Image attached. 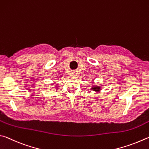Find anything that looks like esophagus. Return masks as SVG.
Instances as JSON below:
<instances>
[{"label": "esophagus", "mask_w": 149, "mask_h": 149, "mask_svg": "<svg viewBox=\"0 0 149 149\" xmlns=\"http://www.w3.org/2000/svg\"><path fill=\"white\" fill-rule=\"evenodd\" d=\"M72 76L73 77H76L77 76V74L75 72H74V73H72Z\"/></svg>", "instance_id": "obj_1"}]
</instances>
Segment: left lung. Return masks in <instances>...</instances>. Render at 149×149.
<instances>
[{"instance_id":"1","label":"left lung","mask_w":149,"mask_h":149,"mask_svg":"<svg viewBox=\"0 0 149 149\" xmlns=\"http://www.w3.org/2000/svg\"><path fill=\"white\" fill-rule=\"evenodd\" d=\"M92 89L93 91H95V92H98V91H100V88L99 87V86H95L92 87Z\"/></svg>"}]
</instances>
